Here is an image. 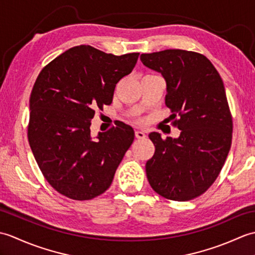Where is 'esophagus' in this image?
Segmentation results:
<instances>
[{"label": "esophagus", "instance_id": "esophagus-1", "mask_svg": "<svg viewBox=\"0 0 255 255\" xmlns=\"http://www.w3.org/2000/svg\"><path fill=\"white\" fill-rule=\"evenodd\" d=\"M134 134H136V138H138V139H144L145 137H147V134H145V132L142 130H137L136 132H134Z\"/></svg>", "mask_w": 255, "mask_h": 255}]
</instances>
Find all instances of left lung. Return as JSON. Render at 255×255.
<instances>
[{
    "label": "left lung",
    "mask_w": 255,
    "mask_h": 255,
    "mask_svg": "<svg viewBox=\"0 0 255 255\" xmlns=\"http://www.w3.org/2000/svg\"><path fill=\"white\" fill-rule=\"evenodd\" d=\"M140 60L164 78L165 105L181 130L176 139L149 134L155 151L145 164L148 181L167 199L196 198L217 178L231 147L232 117L223 80L198 52L166 49L142 53Z\"/></svg>",
    "instance_id": "8db88e82"
}]
</instances>
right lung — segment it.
<instances>
[{"label":"right lung","mask_w":255,"mask_h":255,"mask_svg":"<svg viewBox=\"0 0 255 255\" xmlns=\"http://www.w3.org/2000/svg\"><path fill=\"white\" fill-rule=\"evenodd\" d=\"M139 53L115 56L94 47L70 48L38 75L29 99L28 141L47 182L75 200H89L111 186L133 139L116 127L91 137L95 110L111 105L119 80L132 71Z\"/></svg>","instance_id":"obj_1"}]
</instances>
